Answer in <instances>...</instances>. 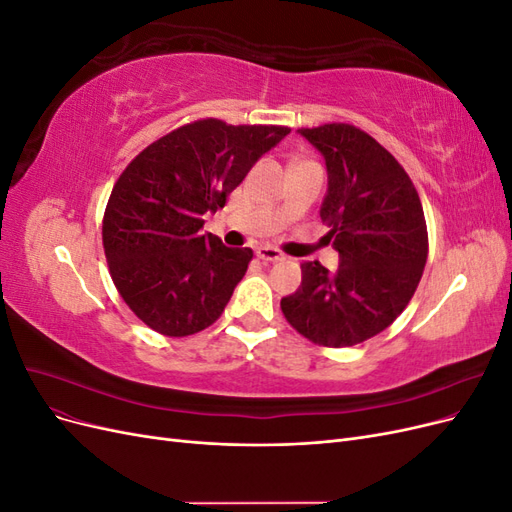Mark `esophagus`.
Returning <instances> with one entry per match:
<instances>
[{"mask_svg":"<svg viewBox=\"0 0 512 512\" xmlns=\"http://www.w3.org/2000/svg\"><path fill=\"white\" fill-rule=\"evenodd\" d=\"M256 256H258L260 260H265V262H280V260H284V254H282L280 250H275V247H269V245L258 247Z\"/></svg>","mask_w":512,"mask_h":512,"instance_id":"esophagus-1","label":"esophagus"}]
</instances>
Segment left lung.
<instances>
[{"mask_svg": "<svg viewBox=\"0 0 512 512\" xmlns=\"http://www.w3.org/2000/svg\"><path fill=\"white\" fill-rule=\"evenodd\" d=\"M297 132L327 166L320 220L339 267L303 262L282 312L309 342L346 348L384 331L410 303L427 262L423 205L406 170L363 130L324 123Z\"/></svg>", "mask_w": 512, "mask_h": 512, "instance_id": "1", "label": "left lung"}]
</instances>
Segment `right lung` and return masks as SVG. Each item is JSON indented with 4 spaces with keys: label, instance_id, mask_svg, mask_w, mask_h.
<instances>
[{
    "label": "right lung",
    "instance_id": "1",
    "mask_svg": "<svg viewBox=\"0 0 512 512\" xmlns=\"http://www.w3.org/2000/svg\"><path fill=\"white\" fill-rule=\"evenodd\" d=\"M290 128L194 121L151 143L123 170L102 222L111 277L149 329L185 337L220 318L254 256L203 232L205 213Z\"/></svg>",
    "mask_w": 512,
    "mask_h": 512
}]
</instances>
